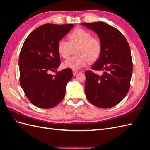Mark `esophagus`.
Listing matches in <instances>:
<instances>
[{
    "mask_svg": "<svg viewBox=\"0 0 150 150\" xmlns=\"http://www.w3.org/2000/svg\"><path fill=\"white\" fill-rule=\"evenodd\" d=\"M78 71H76V70H72V73H73V75L74 76H75V75H76V74L78 73Z\"/></svg>",
    "mask_w": 150,
    "mask_h": 150,
    "instance_id": "esophagus-1",
    "label": "esophagus"
}]
</instances>
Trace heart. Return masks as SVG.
I'll list each match as a JSON object with an SVG mask.
<instances>
[{
	"instance_id": "obj_1",
	"label": "heart",
	"mask_w": 150,
	"mask_h": 150,
	"mask_svg": "<svg viewBox=\"0 0 150 150\" xmlns=\"http://www.w3.org/2000/svg\"><path fill=\"white\" fill-rule=\"evenodd\" d=\"M69 41L64 39L59 40L57 44V51L63 58L70 55L72 47L78 46L77 56L67 58L62 66L66 69H79L89 62L96 61L101 55L102 45L99 38L92 36L90 32L82 28H76L69 35Z\"/></svg>"
}]
</instances>
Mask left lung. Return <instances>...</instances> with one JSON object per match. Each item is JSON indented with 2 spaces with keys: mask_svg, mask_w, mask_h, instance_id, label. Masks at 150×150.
I'll return each instance as SVG.
<instances>
[{
  "mask_svg": "<svg viewBox=\"0 0 150 150\" xmlns=\"http://www.w3.org/2000/svg\"><path fill=\"white\" fill-rule=\"evenodd\" d=\"M96 33L102 51L91 69L85 72V94L88 100L100 108H110L121 102L128 93L133 72L129 44L116 28L103 22L81 24Z\"/></svg>",
  "mask_w": 150,
  "mask_h": 150,
  "instance_id": "left-lung-1",
  "label": "left lung"
}]
</instances>
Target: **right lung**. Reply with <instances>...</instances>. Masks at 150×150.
Returning <instances> with one entry per match:
<instances>
[{"instance_id":"add662e5","label":"right lung","mask_w":150,"mask_h":150,"mask_svg":"<svg viewBox=\"0 0 150 150\" xmlns=\"http://www.w3.org/2000/svg\"><path fill=\"white\" fill-rule=\"evenodd\" d=\"M74 24H46L29 34L20 52V84L34 106L44 109L56 106L64 98L67 83L72 78L71 69L49 74L59 67L57 44Z\"/></svg>"}]
</instances>
